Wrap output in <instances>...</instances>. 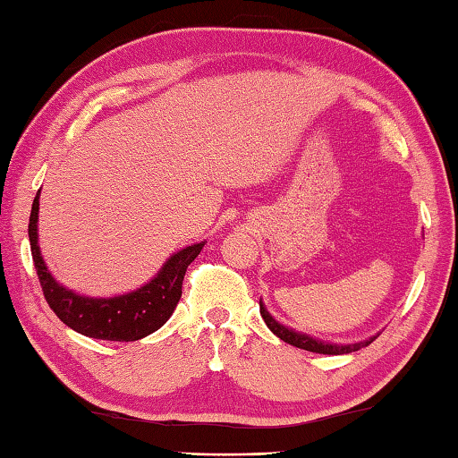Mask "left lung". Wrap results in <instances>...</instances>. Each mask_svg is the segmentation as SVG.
Wrapping results in <instances>:
<instances>
[{
  "label": "left lung",
  "instance_id": "1",
  "mask_svg": "<svg viewBox=\"0 0 458 458\" xmlns=\"http://www.w3.org/2000/svg\"><path fill=\"white\" fill-rule=\"evenodd\" d=\"M259 313H261V318L266 320V325L269 327L271 333L279 336L281 340H284V343H287L291 346L309 350V352H317V354H350V352H356V350L364 348L368 344H372L374 340L377 338V335H376V336H369L366 340H360V343H352V344L327 343V340H320V338H315L310 335L299 333V330H295V328H289L285 325H281L279 320L271 317V313L264 305V301H259Z\"/></svg>",
  "mask_w": 458,
  "mask_h": 458
}]
</instances>
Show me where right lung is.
Here are the masks:
<instances>
[{
  "label": "right lung",
  "mask_w": 458,
  "mask_h": 458,
  "mask_svg": "<svg viewBox=\"0 0 458 458\" xmlns=\"http://www.w3.org/2000/svg\"><path fill=\"white\" fill-rule=\"evenodd\" d=\"M38 194L29 216V242L38 281L48 307L76 333L100 340L131 343L159 330L173 315L181 299L184 271L200 254L204 242L182 248L165 261L157 276L135 291L115 297H86L76 293L51 276L38 248Z\"/></svg>",
  "instance_id": "1"
}]
</instances>
